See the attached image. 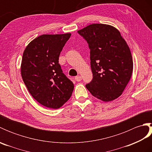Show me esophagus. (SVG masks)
<instances>
[{
  "label": "esophagus",
  "mask_w": 152,
  "mask_h": 152,
  "mask_svg": "<svg viewBox=\"0 0 152 152\" xmlns=\"http://www.w3.org/2000/svg\"><path fill=\"white\" fill-rule=\"evenodd\" d=\"M75 80L77 82H80L82 80V77L80 76H77L75 77Z\"/></svg>",
  "instance_id": "obj_1"
}]
</instances>
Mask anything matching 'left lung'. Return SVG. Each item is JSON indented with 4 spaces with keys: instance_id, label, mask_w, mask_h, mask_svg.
Wrapping results in <instances>:
<instances>
[{
    "instance_id": "obj_1",
    "label": "left lung",
    "mask_w": 152,
    "mask_h": 152,
    "mask_svg": "<svg viewBox=\"0 0 152 152\" xmlns=\"http://www.w3.org/2000/svg\"><path fill=\"white\" fill-rule=\"evenodd\" d=\"M78 33L90 49L93 80L86 88L102 101L117 99L133 73V62L127 44L117 28L108 25L91 24Z\"/></svg>"
}]
</instances>
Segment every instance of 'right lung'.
Listing matches in <instances>:
<instances>
[{
    "label": "right lung",
    "instance_id": "right-lung-1",
    "mask_svg": "<svg viewBox=\"0 0 152 152\" xmlns=\"http://www.w3.org/2000/svg\"><path fill=\"white\" fill-rule=\"evenodd\" d=\"M70 36V33L41 35L28 44L23 54V80L33 97L48 108H59L74 90L72 82L59 64L61 51Z\"/></svg>",
    "mask_w": 152,
    "mask_h": 152
}]
</instances>
